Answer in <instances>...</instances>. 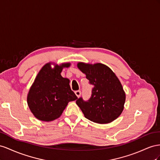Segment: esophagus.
<instances>
[{"instance_id":"obj_1","label":"esophagus","mask_w":160,"mask_h":160,"mask_svg":"<svg viewBox=\"0 0 160 160\" xmlns=\"http://www.w3.org/2000/svg\"><path fill=\"white\" fill-rule=\"evenodd\" d=\"M75 94L77 96V97L79 98L80 97V95H81V91L77 90V91H76V92H75Z\"/></svg>"}]
</instances>
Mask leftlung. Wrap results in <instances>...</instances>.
I'll return each mask as SVG.
<instances>
[{"label": "left lung", "instance_id": "8db88e82", "mask_svg": "<svg viewBox=\"0 0 160 160\" xmlns=\"http://www.w3.org/2000/svg\"><path fill=\"white\" fill-rule=\"evenodd\" d=\"M77 67L94 86L88 101H84L82 98L76 100L84 117L99 124H107L115 120L124 109L126 99L125 91L116 74L101 63L78 62Z\"/></svg>", "mask_w": 160, "mask_h": 160}]
</instances>
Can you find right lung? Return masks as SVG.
<instances>
[{
    "mask_svg": "<svg viewBox=\"0 0 160 160\" xmlns=\"http://www.w3.org/2000/svg\"><path fill=\"white\" fill-rule=\"evenodd\" d=\"M70 65V62L60 65L49 62L38 72L27 98L30 111L38 120L49 122L57 119L68 102L78 98L70 88V80L61 75L63 68Z\"/></svg>",
    "mask_w": 160,
    "mask_h": 160,
    "instance_id": "obj_1",
    "label": "right lung"
}]
</instances>
